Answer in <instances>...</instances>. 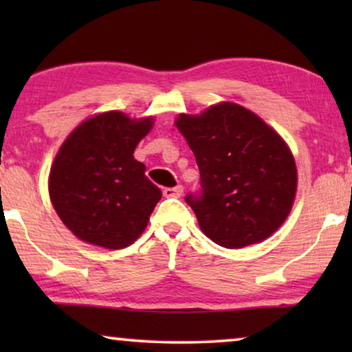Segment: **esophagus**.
I'll list each match as a JSON object with an SVG mask.
<instances>
[{"instance_id": "esophagus-1", "label": "esophagus", "mask_w": 352, "mask_h": 352, "mask_svg": "<svg viewBox=\"0 0 352 352\" xmlns=\"http://www.w3.org/2000/svg\"><path fill=\"white\" fill-rule=\"evenodd\" d=\"M184 192V187L182 186H176V187H165L163 189V195L165 197H173V199H179Z\"/></svg>"}]
</instances>
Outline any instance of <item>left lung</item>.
Wrapping results in <instances>:
<instances>
[{"mask_svg": "<svg viewBox=\"0 0 352 352\" xmlns=\"http://www.w3.org/2000/svg\"><path fill=\"white\" fill-rule=\"evenodd\" d=\"M200 171V190L187 194L206 237L226 248L261 242L290 213L296 166L283 139L237 104H218L199 117L181 115Z\"/></svg>", "mask_w": 352, "mask_h": 352, "instance_id": "obj_1", "label": "left lung"}]
</instances>
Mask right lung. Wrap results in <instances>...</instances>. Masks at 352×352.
I'll use <instances>...</instances> for the list:
<instances>
[{
  "instance_id": "add662e5",
  "label": "right lung",
  "mask_w": 352,
  "mask_h": 352,
  "mask_svg": "<svg viewBox=\"0 0 352 352\" xmlns=\"http://www.w3.org/2000/svg\"><path fill=\"white\" fill-rule=\"evenodd\" d=\"M152 118L105 112L81 123L57 152L50 175L52 206L67 228L104 248L131 245L148 223L162 190L134 160Z\"/></svg>"
}]
</instances>
